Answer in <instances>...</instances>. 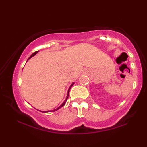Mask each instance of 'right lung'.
I'll return each mask as SVG.
<instances>
[{
    "instance_id": "1",
    "label": "right lung",
    "mask_w": 147,
    "mask_h": 147,
    "mask_svg": "<svg viewBox=\"0 0 147 147\" xmlns=\"http://www.w3.org/2000/svg\"><path fill=\"white\" fill-rule=\"evenodd\" d=\"M38 53V51H36V52H35V53H34L33 54H32V55H31L30 56V57H29V58L28 59H28H29L30 58H32V57H33L34 56H35V55H36V54L37 53ZM28 60H27V61H28ZM74 84V83L73 82V84H71V86H70V87H69V89H68V92H67V97H66V99H65V101L63 102V103H62V104H61V105H60V106H59L58 107V108H56V109H53V110H51V111H42V112H43V113H46V112H49V111H50V112H51V111H56V110H58V109H59V108H61L62 106H63L65 105V102H66V101H67V98H68V96H69V91H70V89H71V87H72V86H73V84Z\"/></svg>"
}]
</instances>
